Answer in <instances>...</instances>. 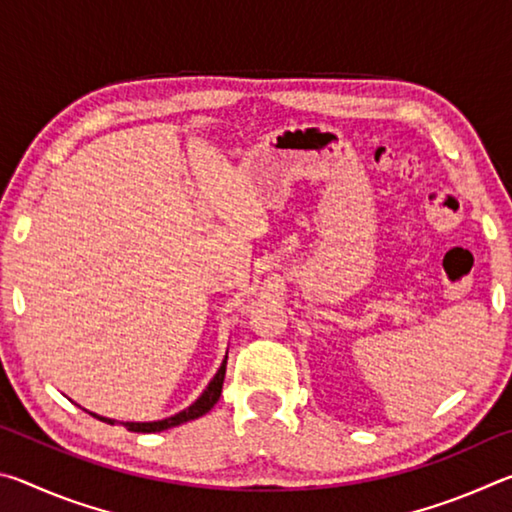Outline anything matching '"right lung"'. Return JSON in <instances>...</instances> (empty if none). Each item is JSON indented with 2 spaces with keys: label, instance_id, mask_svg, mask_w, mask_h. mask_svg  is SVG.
<instances>
[{
  "label": "right lung",
  "instance_id": "1",
  "mask_svg": "<svg viewBox=\"0 0 512 512\" xmlns=\"http://www.w3.org/2000/svg\"><path fill=\"white\" fill-rule=\"evenodd\" d=\"M225 363H228V354H225L221 368L216 370V375L212 377L210 384L205 386V391L201 393V397H198V400L192 406H187V409H183V411L176 413V415H171V418H164V420H153V422H119V424H124L128 431H135V433H158V431H164V429L178 427V424H185L189 420L201 418V415H205L216 402H219L221 388H223V379H225ZM88 413L94 415V418L108 422V424H117V420H112V418H103V415H97V413H92V411H88Z\"/></svg>",
  "mask_w": 512,
  "mask_h": 512
}]
</instances>
